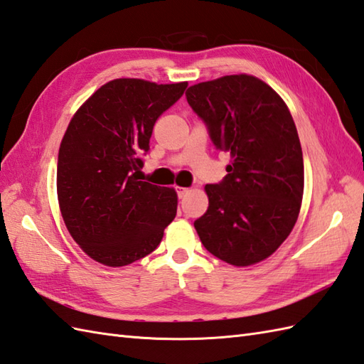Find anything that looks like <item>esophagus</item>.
<instances>
[{
	"label": "esophagus",
	"instance_id": "34e87169",
	"mask_svg": "<svg viewBox=\"0 0 364 364\" xmlns=\"http://www.w3.org/2000/svg\"><path fill=\"white\" fill-rule=\"evenodd\" d=\"M176 192H178V197H180V198H184L186 196H188L189 189H186V188H176Z\"/></svg>",
	"mask_w": 364,
	"mask_h": 364
}]
</instances>
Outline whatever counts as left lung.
<instances>
[{
	"label": "left lung",
	"instance_id": "obj_1",
	"mask_svg": "<svg viewBox=\"0 0 364 364\" xmlns=\"http://www.w3.org/2000/svg\"><path fill=\"white\" fill-rule=\"evenodd\" d=\"M186 97L215 147L231 155L225 180L205 186L209 206L193 222L198 237L226 264H259L289 237L301 210L304 161L290 109L248 74L197 83Z\"/></svg>",
	"mask_w": 364,
	"mask_h": 364
}]
</instances>
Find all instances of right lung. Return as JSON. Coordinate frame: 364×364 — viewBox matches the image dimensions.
<instances>
[{
  "label": "right lung",
  "mask_w": 364,
  "mask_h": 364,
  "mask_svg": "<svg viewBox=\"0 0 364 364\" xmlns=\"http://www.w3.org/2000/svg\"><path fill=\"white\" fill-rule=\"evenodd\" d=\"M186 87L109 80L68 125L58 149V206L71 237L99 264L125 267L146 257L176 215L175 189L139 181L136 172L156 119Z\"/></svg>",
  "instance_id": "right-lung-1"
}]
</instances>
